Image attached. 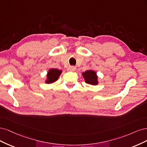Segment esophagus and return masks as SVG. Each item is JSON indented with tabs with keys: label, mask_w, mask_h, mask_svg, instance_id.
I'll return each mask as SVG.
<instances>
[{
	"label": "esophagus",
	"mask_w": 147,
	"mask_h": 147,
	"mask_svg": "<svg viewBox=\"0 0 147 147\" xmlns=\"http://www.w3.org/2000/svg\"><path fill=\"white\" fill-rule=\"evenodd\" d=\"M68 70L69 71H74L76 70V67H74V66H69L68 68Z\"/></svg>",
	"instance_id": "obj_1"
}]
</instances>
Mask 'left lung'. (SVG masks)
Returning <instances> with one entry per match:
<instances>
[{"label": "left lung", "mask_w": 147, "mask_h": 147, "mask_svg": "<svg viewBox=\"0 0 147 147\" xmlns=\"http://www.w3.org/2000/svg\"><path fill=\"white\" fill-rule=\"evenodd\" d=\"M82 76L87 84L96 86L98 84L96 73L93 70H87L82 73Z\"/></svg>", "instance_id": "8db88e82"}]
</instances>
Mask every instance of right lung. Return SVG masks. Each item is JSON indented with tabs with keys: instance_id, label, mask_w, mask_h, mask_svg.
<instances>
[{
	"instance_id": "obj_1",
	"label": "right lung",
	"mask_w": 147,
	"mask_h": 147,
	"mask_svg": "<svg viewBox=\"0 0 147 147\" xmlns=\"http://www.w3.org/2000/svg\"><path fill=\"white\" fill-rule=\"evenodd\" d=\"M61 73H62V71L61 70L57 69H50L48 71V74H47V79L46 80V83L51 84L55 82L59 79Z\"/></svg>"
}]
</instances>
